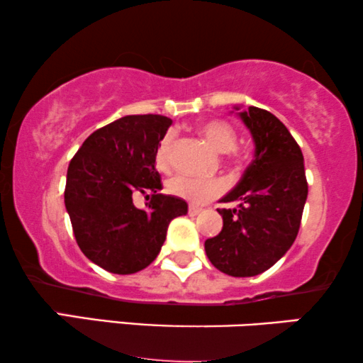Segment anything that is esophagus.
<instances>
[{
	"mask_svg": "<svg viewBox=\"0 0 363 363\" xmlns=\"http://www.w3.org/2000/svg\"><path fill=\"white\" fill-rule=\"evenodd\" d=\"M201 211H203V208H201V206H195V205H190V206H188V215H190V216H196V215H200Z\"/></svg>",
	"mask_w": 363,
	"mask_h": 363,
	"instance_id": "esophagus-1",
	"label": "esophagus"
}]
</instances>
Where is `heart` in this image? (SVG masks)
<instances>
[{"mask_svg":"<svg viewBox=\"0 0 363 363\" xmlns=\"http://www.w3.org/2000/svg\"><path fill=\"white\" fill-rule=\"evenodd\" d=\"M198 132L210 142V145L215 150L221 153H230V155L240 158L242 157L236 150L238 135L236 130L226 121L221 118H210V121L198 123ZM172 135L168 133L160 140L157 147L155 162L160 170H165L170 163V152H172ZM225 182L220 178H196L188 175H178L168 183V190L178 198L191 201V203H206L213 198L220 196L225 191Z\"/></svg>","mask_w":363,"mask_h":363,"instance_id":"obj_1","label":"heart"}]
</instances>
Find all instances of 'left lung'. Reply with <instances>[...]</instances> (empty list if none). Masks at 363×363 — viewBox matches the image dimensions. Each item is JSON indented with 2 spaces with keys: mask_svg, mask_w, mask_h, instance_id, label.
<instances>
[{
  "mask_svg": "<svg viewBox=\"0 0 363 363\" xmlns=\"http://www.w3.org/2000/svg\"><path fill=\"white\" fill-rule=\"evenodd\" d=\"M238 116L252 135L255 160L235 190L221 198L223 203H241L218 210L223 230L205 241V251L225 274L251 277L274 266L294 242L307 180L301 147L279 118L259 107H247Z\"/></svg>",
  "mask_w": 363,
  "mask_h": 363,
  "instance_id": "left-lung-1",
  "label": "left lung"
}]
</instances>
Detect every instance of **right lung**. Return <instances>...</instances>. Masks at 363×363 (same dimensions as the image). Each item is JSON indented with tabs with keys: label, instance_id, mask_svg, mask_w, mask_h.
<instances>
[{
	"label": "right lung",
	"instance_id": "1",
	"mask_svg": "<svg viewBox=\"0 0 363 363\" xmlns=\"http://www.w3.org/2000/svg\"><path fill=\"white\" fill-rule=\"evenodd\" d=\"M172 125L163 116H125L91 133L69 163L64 203L81 251L113 274H133L153 262L185 200L162 195L158 143ZM151 196L145 211L133 196Z\"/></svg>",
	"mask_w": 363,
	"mask_h": 363
}]
</instances>
